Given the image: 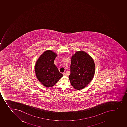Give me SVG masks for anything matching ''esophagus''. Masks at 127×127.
Returning a JSON list of instances; mask_svg holds the SVG:
<instances>
[{
    "instance_id": "esophagus-1",
    "label": "esophagus",
    "mask_w": 127,
    "mask_h": 127,
    "mask_svg": "<svg viewBox=\"0 0 127 127\" xmlns=\"http://www.w3.org/2000/svg\"><path fill=\"white\" fill-rule=\"evenodd\" d=\"M63 75H64V76H67L66 73H63Z\"/></svg>"
}]
</instances>
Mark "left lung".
I'll return each mask as SVG.
<instances>
[{
	"label": "left lung",
	"instance_id": "8db88e82",
	"mask_svg": "<svg viewBox=\"0 0 127 127\" xmlns=\"http://www.w3.org/2000/svg\"><path fill=\"white\" fill-rule=\"evenodd\" d=\"M95 72L93 58L85 52H76L71 58L69 79L72 86L77 90L84 88L93 79Z\"/></svg>",
	"mask_w": 127,
	"mask_h": 127
}]
</instances>
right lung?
I'll return each instance as SVG.
<instances>
[{"instance_id": "right-lung-1", "label": "right lung", "mask_w": 127, "mask_h": 127, "mask_svg": "<svg viewBox=\"0 0 127 127\" xmlns=\"http://www.w3.org/2000/svg\"><path fill=\"white\" fill-rule=\"evenodd\" d=\"M57 56L53 51L47 50L40 56L36 63V76L45 87H52L63 76L54 64V60Z\"/></svg>"}]
</instances>
